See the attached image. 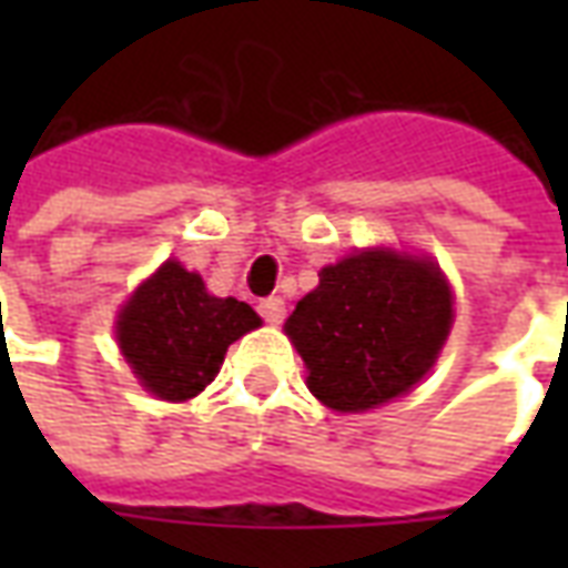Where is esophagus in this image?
<instances>
[{
	"label": "esophagus",
	"mask_w": 568,
	"mask_h": 568,
	"mask_svg": "<svg viewBox=\"0 0 568 568\" xmlns=\"http://www.w3.org/2000/svg\"><path fill=\"white\" fill-rule=\"evenodd\" d=\"M258 313L261 320L271 322V325H280V322L285 320V301L283 297H264V301H258Z\"/></svg>",
	"instance_id": "1"
}]
</instances>
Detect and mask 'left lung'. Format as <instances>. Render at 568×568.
<instances>
[{
	"mask_svg": "<svg viewBox=\"0 0 568 568\" xmlns=\"http://www.w3.org/2000/svg\"><path fill=\"white\" fill-rule=\"evenodd\" d=\"M450 288L432 261L358 252L322 267L285 322L322 405L358 414L407 393L438 358Z\"/></svg>",
	"mask_w": 568,
	"mask_h": 568,
	"instance_id": "obj_1",
	"label": "left lung"
}]
</instances>
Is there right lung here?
<instances>
[{
    "instance_id": "add662e5",
    "label": "right lung",
    "mask_w": 568,
    "mask_h": 568,
    "mask_svg": "<svg viewBox=\"0 0 568 568\" xmlns=\"http://www.w3.org/2000/svg\"><path fill=\"white\" fill-rule=\"evenodd\" d=\"M261 320L234 297H212L197 273L166 261L118 316V344L142 386L185 402L219 374L227 346Z\"/></svg>"
}]
</instances>
